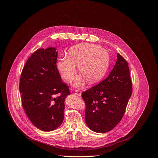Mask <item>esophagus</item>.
I'll return each instance as SVG.
<instances>
[{
    "mask_svg": "<svg viewBox=\"0 0 158 158\" xmlns=\"http://www.w3.org/2000/svg\"><path fill=\"white\" fill-rule=\"evenodd\" d=\"M74 93H75V94H76L78 96H81V92L80 91V90H79V89L76 90V91H74Z\"/></svg>",
    "mask_w": 158,
    "mask_h": 158,
    "instance_id": "esophagus-1",
    "label": "esophagus"
}]
</instances>
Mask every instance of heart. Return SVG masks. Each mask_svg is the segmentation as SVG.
I'll use <instances>...</instances> for the list:
<instances>
[{
  "label": "heart",
  "instance_id": "1",
  "mask_svg": "<svg viewBox=\"0 0 158 158\" xmlns=\"http://www.w3.org/2000/svg\"><path fill=\"white\" fill-rule=\"evenodd\" d=\"M109 63L107 52L96 45L79 44L69 50L68 57L59 59L57 69L61 77L67 82H71L76 74V67L80 74L89 83L99 81L106 74ZM84 79L79 77L74 83L75 87H80Z\"/></svg>",
  "mask_w": 158,
  "mask_h": 158
}]
</instances>
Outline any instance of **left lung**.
Returning a JSON list of instances; mask_svg holds the SVG:
<instances>
[{"label": "left lung", "mask_w": 158, "mask_h": 158, "mask_svg": "<svg viewBox=\"0 0 158 158\" xmlns=\"http://www.w3.org/2000/svg\"><path fill=\"white\" fill-rule=\"evenodd\" d=\"M109 76L82 93L87 107L85 121L88 127L98 133L112 130L123 118L132 94L128 63L119 53Z\"/></svg>", "instance_id": "8db88e82"}]
</instances>
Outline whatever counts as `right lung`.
I'll return each instance as SVG.
<instances>
[{"mask_svg":"<svg viewBox=\"0 0 158 158\" xmlns=\"http://www.w3.org/2000/svg\"><path fill=\"white\" fill-rule=\"evenodd\" d=\"M56 48L39 49L26 62L20 76L19 90L22 104L31 123L49 132L64 120V102L70 94L69 87L57 69Z\"/></svg>","mask_w":158,"mask_h":158,"instance_id":"right-lung-1","label":"right lung"}]
</instances>
